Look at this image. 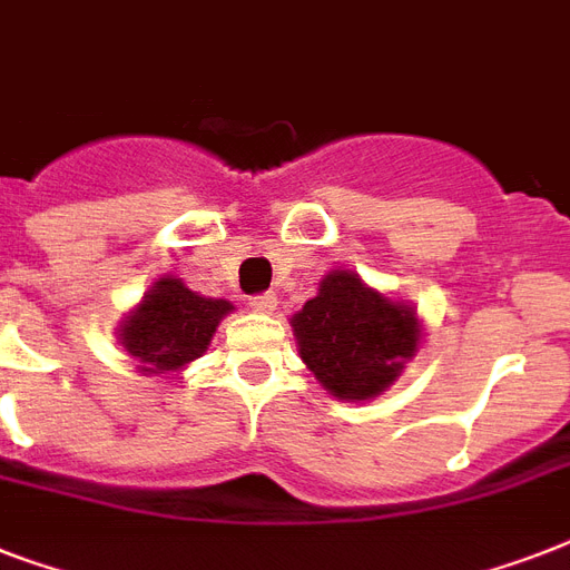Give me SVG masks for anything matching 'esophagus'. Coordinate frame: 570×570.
<instances>
[{"mask_svg":"<svg viewBox=\"0 0 570 570\" xmlns=\"http://www.w3.org/2000/svg\"><path fill=\"white\" fill-rule=\"evenodd\" d=\"M248 304H250V311H257V313H275V311H277V295H275V293L250 295Z\"/></svg>","mask_w":570,"mask_h":570,"instance_id":"34e87169","label":"esophagus"}]
</instances>
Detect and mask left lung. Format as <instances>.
<instances>
[{"instance_id": "left-lung-1", "label": "left lung", "mask_w": 570, "mask_h": 570, "mask_svg": "<svg viewBox=\"0 0 570 570\" xmlns=\"http://www.w3.org/2000/svg\"><path fill=\"white\" fill-rule=\"evenodd\" d=\"M298 355L331 396L364 402L393 384L420 346L411 304L375 293L355 272L334 268L293 316Z\"/></svg>"}]
</instances>
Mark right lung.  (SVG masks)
<instances>
[{"label": "right lung", "mask_w": 570, "mask_h": 570, "mask_svg": "<svg viewBox=\"0 0 570 570\" xmlns=\"http://www.w3.org/2000/svg\"><path fill=\"white\" fill-rule=\"evenodd\" d=\"M230 311V302L191 293L180 277H159L124 320L118 340L145 375L177 373L204 355Z\"/></svg>", "instance_id": "obj_1"}]
</instances>
